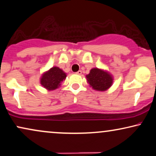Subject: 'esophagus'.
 <instances>
[{
	"label": "esophagus",
	"mask_w": 156,
	"mask_h": 156,
	"mask_svg": "<svg viewBox=\"0 0 156 156\" xmlns=\"http://www.w3.org/2000/svg\"><path fill=\"white\" fill-rule=\"evenodd\" d=\"M82 72L81 70H79L78 72H76V74H79V75H81V74H82Z\"/></svg>",
	"instance_id": "1"
}]
</instances>
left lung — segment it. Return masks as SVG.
<instances>
[{
	"label": "left lung",
	"mask_w": 156,
	"mask_h": 156,
	"mask_svg": "<svg viewBox=\"0 0 156 156\" xmlns=\"http://www.w3.org/2000/svg\"><path fill=\"white\" fill-rule=\"evenodd\" d=\"M86 77L92 89L101 92L108 90L113 82L112 76L109 72L98 68L92 69Z\"/></svg>",
	"instance_id": "1"
}]
</instances>
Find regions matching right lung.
<instances>
[{
  "label": "right lung",
  "mask_w": 156,
  "mask_h": 156,
  "mask_svg": "<svg viewBox=\"0 0 156 156\" xmlns=\"http://www.w3.org/2000/svg\"><path fill=\"white\" fill-rule=\"evenodd\" d=\"M66 74L57 66H54L44 72L40 79V83L48 90H54L59 87L62 82L65 80Z\"/></svg>",
  "instance_id": "add662e5"
}]
</instances>
